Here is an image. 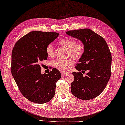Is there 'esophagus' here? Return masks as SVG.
Here are the masks:
<instances>
[{
    "label": "esophagus",
    "instance_id": "34e87169",
    "mask_svg": "<svg viewBox=\"0 0 125 125\" xmlns=\"http://www.w3.org/2000/svg\"><path fill=\"white\" fill-rule=\"evenodd\" d=\"M61 75H62V76H65V75H67V73L62 72V73H61Z\"/></svg>",
    "mask_w": 125,
    "mask_h": 125
}]
</instances>
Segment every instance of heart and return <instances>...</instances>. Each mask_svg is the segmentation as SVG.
Listing matches in <instances>:
<instances>
[{"mask_svg": "<svg viewBox=\"0 0 125 125\" xmlns=\"http://www.w3.org/2000/svg\"><path fill=\"white\" fill-rule=\"evenodd\" d=\"M59 43L62 47L67 49L68 53L73 58L78 59L84 53V45L81 42L75 41L74 40L65 38L60 40ZM46 52L48 56L52 57L54 54L53 47L52 44H48L46 48ZM73 64L72 60L69 59H63L57 58L52 62L53 66L61 71H66L68 67Z\"/></svg>", "mask_w": 125, "mask_h": 125, "instance_id": "heart-1", "label": "heart"}]
</instances>
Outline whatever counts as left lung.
<instances>
[{"instance_id":"obj_1","label":"left lung","mask_w":125,"mask_h":125,"mask_svg":"<svg viewBox=\"0 0 125 125\" xmlns=\"http://www.w3.org/2000/svg\"><path fill=\"white\" fill-rule=\"evenodd\" d=\"M66 34L82 41L84 53L73 72L74 80L71 85L73 95L82 100H90L104 90L111 74L112 57L105 40L89 29L72 30ZM85 70L88 73L83 75ZM82 71L83 73L80 72Z\"/></svg>"}]
</instances>
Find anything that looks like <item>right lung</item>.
I'll use <instances>...</instances> for the list:
<instances>
[{
  "instance_id": "obj_1",
  "label": "right lung",
  "mask_w": 125,
  "mask_h": 125,
  "mask_svg": "<svg viewBox=\"0 0 125 125\" xmlns=\"http://www.w3.org/2000/svg\"><path fill=\"white\" fill-rule=\"evenodd\" d=\"M59 35L56 32L32 31L17 41L11 53V72L20 92L32 102L42 104L55 94L60 72L53 68L41 73V63L47 60L46 48Z\"/></svg>"
}]
</instances>
